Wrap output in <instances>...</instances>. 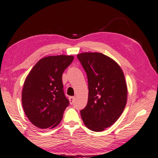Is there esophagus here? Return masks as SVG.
<instances>
[{
    "mask_svg": "<svg viewBox=\"0 0 158 158\" xmlns=\"http://www.w3.org/2000/svg\"><path fill=\"white\" fill-rule=\"evenodd\" d=\"M74 97H69V103L71 104V105H73L74 103Z\"/></svg>",
    "mask_w": 158,
    "mask_h": 158,
    "instance_id": "obj_1",
    "label": "esophagus"
}]
</instances>
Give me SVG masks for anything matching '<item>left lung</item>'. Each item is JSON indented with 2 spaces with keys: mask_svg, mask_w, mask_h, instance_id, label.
I'll list each match as a JSON object with an SVG mask.
<instances>
[{
  "mask_svg": "<svg viewBox=\"0 0 158 158\" xmlns=\"http://www.w3.org/2000/svg\"><path fill=\"white\" fill-rule=\"evenodd\" d=\"M87 74L89 98L81 110L83 122L89 129L101 132L121 116L127 103V88L125 75L116 61L103 53L77 54Z\"/></svg>",
  "mask_w": 158,
  "mask_h": 158,
  "instance_id": "obj_1",
  "label": "left lung"
}]
</instances>
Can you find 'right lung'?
Returning <instances> with one entry per match:
<instances>
[{"mask_svg": "<svg viewBox=\"0 0 158 158\" xmlns=\"http://www.w3.org/2000/svg\"><path fill=\"white\" fill-rule=\"evenodd\" d=\"M73 60V56L44 57L26 77L21 102L25 114L35 126L53 128L60 123L69 103L63 92L62 75Z\"/></svg>", "mask_w": 158, "mask_h": 158, "instance_id": "obj_1", "label": "right lung"}]
</instances>
